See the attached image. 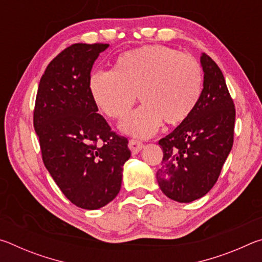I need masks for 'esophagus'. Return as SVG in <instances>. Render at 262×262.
<instances>
[{
	"label": "esophagus",
	"instance_id": "34e87169",
	"mask_svg": "<svg viewBox=\"0 0 262 262\" xmlns=\"http://www.w3.org/2000/svg\"><path fill=\"white\" fill-rule=\"evenodd\" d=\"M128 147H129L130 151L133 155H136L137 152H140L142 149H143L144 144L142 143L141 141H137V140H130L129 143H128Z\"/></svg>",
	"mask_w": 262,
	"mask_h": 262
}]
</instances>
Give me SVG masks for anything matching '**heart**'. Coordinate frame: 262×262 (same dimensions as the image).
<instances>
[{"label": "heart", "mask_w": 262, "mask_h": 262, "mask_svg": "<svg viewBox=\"0 0 262 262\" xmlns=\"http://www.w3.org/2000/svg\"><path fill=\"white\" fill-rule=\"evenodd\" d=\"M203 73L196 59L173 48L148 45L127 51L115 60L113 70H96L89 79L92 99L101 112L122 119L123 132L140 137L154 135L164 120L185 121L202 95Z\"/></svg>", "instance_id": "obj_1"}]
</instances>
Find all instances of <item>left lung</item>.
<instances>
[{
  "label": "left lung",
  "mask_w": 262,
  "mask_h": 262,
  "mask_svg": "<svg viewBox=\"0 0 262 262\" xmlns=\"http://www.w3.org/2000/svg\"><path fill=\"white\" fill-rule=\"evenodd\" d=\"M201 98L192 114L158 141L163 150L156 178L171 200L192 202L212 188L233 144L236 108L219 66L202 53Z\"/></svg>",
  "instance_id": "obj_1"
}]
</instances>
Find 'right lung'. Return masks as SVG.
Masks as SVG:
<instances>
[{
	"label": "right lung",
	"mask_w": 262,
	"mask_h": 262,
	"mask_svg": "<svg viewBox=\"0 0 262 262\" xmlns=\"http://www.w3.org/2000/svg\"><path fill=\"white\" fill-rule=\"evenodd\" d=\"M108 43H74L53 59L39 83L33 126L42 162L75 206L95 210L120 192L128 140L100 114L89 90L90 73Z\"/></svg>",
	"instance_id": "1"
}]
</instances>
